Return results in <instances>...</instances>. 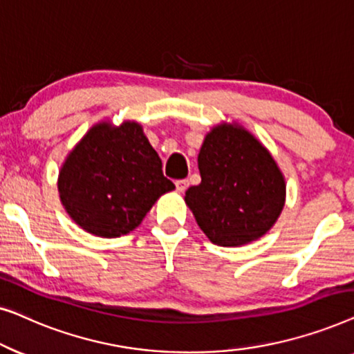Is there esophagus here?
<instances>
[{
	"instance_id": "obj_1",
	"label": "esophagus",
	"mask_w": 354,
	"mask_h": 354,
	"mask_svg": "<svg viewBox=\"0 0 354 354\" xmlns=\"http://www.w3.org/2000/svg\"><path fill=\"white\" fill-rule=\"evenodd\" d=\"M176 188H177L178 193H183L188 188V180H185V178H182V180H177Z\"/></svg>"
}]
</instances>
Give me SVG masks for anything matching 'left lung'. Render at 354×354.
I'll return each instance as SVG.
<instances>
[{"label": "left lung", "instance_id": "obj_1", "mask_svg": "<svg viewBox=\"0 0 354 354\" xmlns=\"http://www.w3.org/2000/svg\"><path fill=\"white\" fill-rule=\"evenodd\" d=\"M201 183L185 192L196 224L214 245L241 246L272 229L287 183L269 149L239 122L206 133L198 154Z\"/></svg>", "mask_w": 354, "mask_h": 354}]
</instances>
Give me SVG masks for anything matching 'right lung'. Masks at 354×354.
I'll use <instances>...</instances> for the list:
<instances>
[{"label": "right lung", "mask_w": 354, "mask_h": 354, "mask_svg": "<svg viewBox=\"0 0 354 354\" xmlns=\"http://www.w3.org/2000/svg\"><path fill=\"white\" fill-rule=\"evenodd\" d=\"M176 185L135 120L95 124L62 162L57 190L71 219L91 235L115 239L142 224Z\"/></svg>", "instance_id": "add662e5"}]
</instances>
